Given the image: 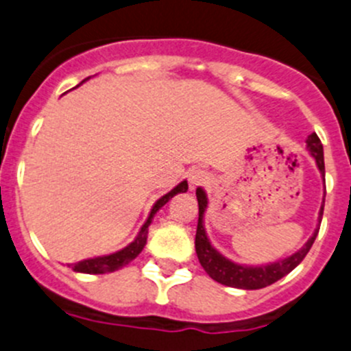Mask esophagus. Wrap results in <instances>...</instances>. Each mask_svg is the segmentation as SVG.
I'll return each mask as SVG.
<instances>
[{
  "instance_id": "1",
  "label": "esophagus",
  "mask_w": 351,
  "mask_h": 351,
  "mask_svg": "<svg viewBox=\"0 0 351 351\" xmlns=\"http://www.w3.org/2000/svg\"><path fill=\"white\" fill-rule=\"evenodd\" d=\"M187 180H189L191 189H196V187L206 186V184L210 182V176H208V172L204 171H193L189 174V177H187Z\"/></svg>"
}]
</instances>
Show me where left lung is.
Segmentation results:
<instances>
[{"instance_id":"1","label":"left lung","mask_w":351,"mask_h":351,"mask_svg":"<svg viewBox=\"0 0 351 351\" xmlns=\"http://www.w3.org/2000/svg\"><path fill=\"white\" fill-rule=\"evenodd\" d=\"M307 150L311 152V155L314 157L315 164H317L319 171L324 176V155H322V143L319 140V136L315 133H312L307 138ZM196 197H197V206H199V218H197V228H196V254L199 259L201 266L204 268V271L215 280V282L221 283V285L234 287V289H242V290H258L265 289V287L271 285V283L278 282L280 278H283L285 275H289L292 269L297 268L302 263V259L307 256V252L311 251L312 244H314L315 237H317L319 227L315 228L314 235L305 242L304 247L300 251H297L295 254L289 256V258L282 259V261L271 263V265L266 266H242L237 263H232L230 259L223 258L213 245L210 244L206 237V232L203 227V217L204 210H206V194L201 187L196 189ZM322 211H324V204L321 206L319 211V220L322 218Z\"/></svg>"}]
</instances>
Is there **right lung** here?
Wrapping results in <instances>:
<instances>
[{
  "label": "right lung",
  "instance_id": "add662e5",
  "mask_svg": "<svg viewBox=\"0 0 351 351\" xmlns=\"http://www.w3.org/2000/svg\"><path fill=\"white\" fill-rule=\"evenodd\" d=\"M85 80H88V78H85ZM85 80H83V82H85ZM186 191H187V180H182V182H180L179 186H176L174 189L171 191V193H167V194H165V196H162L160 199H158L157 203L154 204V208H152V211H150V217H148V220L145 221V225H143V227H141V230H140V234H138V237L134 239V241L131 242L130 245H126V247L121 249V251L114 252V254L99 256V258L83 259V261L76 263V265H71L73 271L88 273V275H102V273L117 271V269L123 268V266L130 265V263L133 261V259L136 258V256L140 254L141 251H143L145 244H147L148 225L152 223V218H154V215L157 213V211L160 210V208L164 206V204L167 203V201L171 199V197H174L177 193H186Z\"/></svg>",
  "mask_w": 351,
  "mask_h": 351
}]
</instances>
